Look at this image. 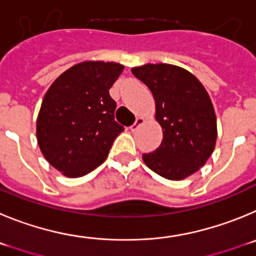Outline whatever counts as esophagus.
Instances as JSON below:
<instances>
[{
  "label": "esophagus",
  "instance_id": "1",
  "mask_svg": "<svg viewBox=\"0 0 256 256\" xmlns=\"http://www.w3.org/2000/svg\"><path fill=\"white\" fill-rule=\"evenodd\" d=\"M144 122H145V118H142V117H138V118L135 120V122H134L132 125L130 126V130L131 131H136L138 128H139L140 125H142Z\"/></svg>",
  "mask_w": 256,
  "mask_h": 256
}]
</instances>
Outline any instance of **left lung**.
Segmentation results:
<instances>
[{"instance_id": "obj_1", "label": "left lung", "mask_w": 256, "mask_h": 256, "mask_svg": "<svg viewBox=\"0 0 256 256\" xmlns=\"http://www.w3.org/2000/svg\"><path fill=\"white\" fill-rule=\"evenodd\" d=\"M156 100V120L163 140L142 154L152 171L167 180H184L206 164L217 140V118L208 92L190 72L170 64L131 68Z\"/></svg>"}]
</instances>
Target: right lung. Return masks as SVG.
Listing matches in <instances>:
<instances>
[{
    "label": "right lung",
    "instance_id": "add662e5",
    "mask_svg": "<svg viewBox=\"0 0 256 256\" xmlns=\"http://www.w3.org/2000/svg\"><path fill=\"white\" fill-rule=\"evenodd\" d=\"M117 62L85 61L62 72L43 98L36 140L50 166L82 177L102 164L124 126L114 121L110 88L121 75Z\"/></svg>",
    "mask_w": 256,
    "mask_h": 256
}]
</instances>
